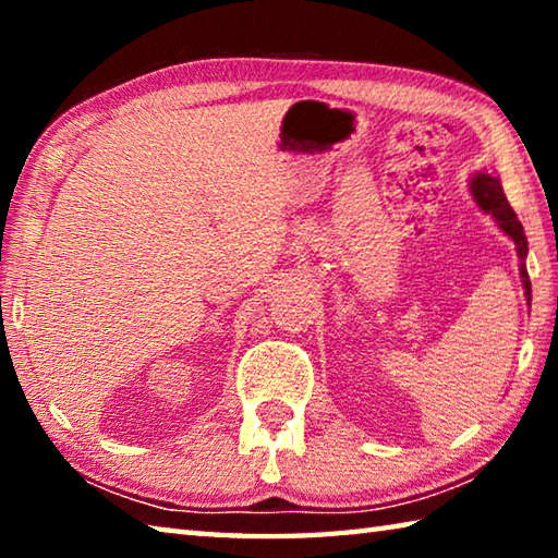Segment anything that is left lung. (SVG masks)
<instances>
[{
  "instance_id": "8db88e82",
  "label": "left lung",
  "mask_w": 558,
  "mask_h": 558,
  "mask_svg": "<svg viewBox=\"0 0 558 558\" xmlns=\"http://www.w3.org/2000/svg\"><path fill=\"white\" fill-rule=\"evenodd\" d=\"M470 192H472V199L477 202L480 209L485 214H489L495 219V223L502 229L509 239L514 241L517 245V256L522 260V266H519V276H522V286H524V295L532 300V282H529V272H526V235L522 223H519L517 214L512 206H509L507 196L502 192V184H499V179L487 174V172H477L475 177L470 179Z\"/></svg>"
}]
</instances>
